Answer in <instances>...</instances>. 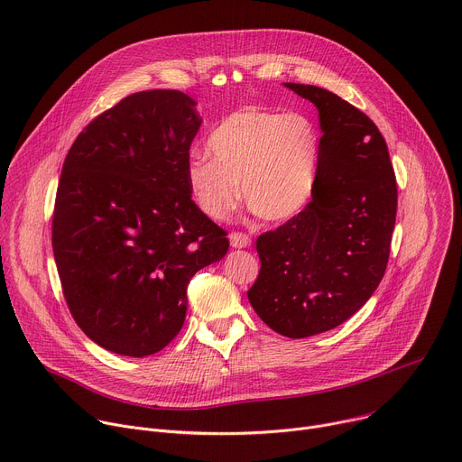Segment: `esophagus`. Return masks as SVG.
Here are the masks:
<instances>
[{
    "label": "esophagus",
    "mask_w": 462,
    "mask_h": 462,
    "mask_svg": "<svg viewBox=\"0 0 462 462\" xmlns=\"http://www.w3.org/2000/svg\"><path fill=\"white\" fill-rule=\"evenodd\" d=\"M250 243H252V239H250L248 234H243V232H232L230 234V245L234 248H246V246H250Z\"/></svg>",
    "instance_id": "1"
}]
</instances>
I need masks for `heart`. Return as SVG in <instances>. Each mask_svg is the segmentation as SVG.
Returning a JSON list of instances; mask_svg holds the SVG:
<instances>
[{"mask_svg": "<svg viewBox=\"0 0 462 462\" xmlns=\"http://www.w3.org/2000/svg\"><path fill=\"white\" fill-rule=\"evenodd\" d=\"M210 155H193L188 186L208 217L223 221L243 195L257 217L285 223L300 216L316 191L321 141L298 111L246 106L225 116L207 141Z\"/></svg>", "mask_w": 462, "mask_h": 462, "instance_id": "1", "label": "heart"}]
</instances>
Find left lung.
<instances>
[{
	"label": "left lung",
	"instance_id": "left-lung-1",
	"mask_svg": "<svg viewBox=\"0 0 462 462\" xmlns=\"http://www.w3.org/2000/svg\"><path fill=\"white\" fill-rule=\"evenodd\" d=\"M319 113L321 162L309 207L255 239L248 289L273 331L307 338L349 319L383 278L397 219V177L374 122L338 95L285 84Z\"/></svg>",
	"mask_w": 462,
	"mask_h": 462
}]
</instances>
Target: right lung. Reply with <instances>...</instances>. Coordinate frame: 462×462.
Segmentation results:
<instances>
[{"instance_id": "right-lung-1", "label": "right lung", "mask_w": 462, "mask_h": 462, "mask_svg": "<svg viewBox=\"0 0 462 462\" xmlns=\"http://www.w3.org/2000/svg\"><path fill=\"white\" fill-rule=\"evenodd\" d=\"M201 122L180 91L134 93L93 118L63 161L52 212L61 292L82 331L116 355L164 349L189 280L228 250L188 186Z\"/></svg>"}]
</instances>
